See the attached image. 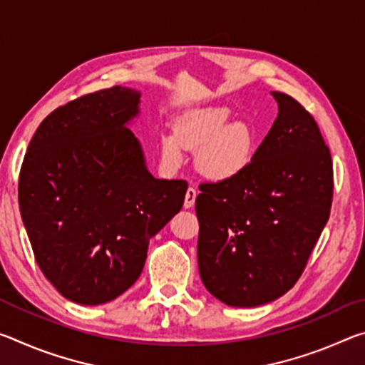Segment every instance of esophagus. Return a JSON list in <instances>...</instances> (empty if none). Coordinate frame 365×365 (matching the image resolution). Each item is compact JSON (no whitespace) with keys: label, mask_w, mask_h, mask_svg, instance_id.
<instances>
[{"label":"esophagus","mask_w":365,"mask_h":365,"mask_svg":"<svg viewBox=\"0 0 365 365\" xmlns=\"http://www.w3.org/2000/svg\"><path fill=\"white\" fill-rule=\"evenodd\" d=\"M196 195H197V191H196L193 187H190V188L187 190V195H185V201H183V207H185V209L193 207L195 200H196Z\"/></svg>","instance_id":"esophagus-1"}]
</instances>
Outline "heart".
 I'll list each match as a JSON object with an SVG mask.
<instances>
[{"mask_svg":"<svg viewBox=\"0 0 365 365\" xmlns=\"http://www.w3.org/2000/svg\"><path fill=\"white\" fill-rule=\"evenodd\" d=\"M230 122L227 108L191 110L177 122L175 132L160 140V154L169 165L182 164L185 150H200L196 168L214 182L242 175L256 154V135L243 122Z\"/></svg>","mask_w":365,"mask_h":365,"instance_id":"obj_1","label":"heart"}]
</instances>
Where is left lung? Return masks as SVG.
<instances>
[{
    "mask_svg": "<svg viewBox=\"0 0 365 365\" xmlns=\"http://www.w3.org/2000/svg\"><path fill=\"white\" fill-rule=\"evenodd\" d=\"M274 125L242 175L201 183L197 267L214 298L256 307L285 294L329 220L333 168L314 117L280 91Z\"/></svg>",
    "mask_w": 365,
    "mask_h": 365,
    "instance_id": "8db88e82",
    "label": "left lung"
}]
</instances>
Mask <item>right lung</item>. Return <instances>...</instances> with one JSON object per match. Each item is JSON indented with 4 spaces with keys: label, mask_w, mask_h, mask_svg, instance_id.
<instances>
[{
    "label": "right lung",
    "mask_w": 365,
    "mask_h": 365,
    "mask_svg": "<svg viewBox=\"0 0 365 365\" xmlns=\"http://www.w3.org/2000/svg\"><path fill=\"white\" fill-rule=\"evenodd\" d=\"M140 98L113 86L67 103L40 123L24 158L19 207L35 259L77 304L127 292L150 240L183 206L188 183L154 178L128 128Z\"/></svg>",
    "instance_id": "add662e5"
}]
</instances>
